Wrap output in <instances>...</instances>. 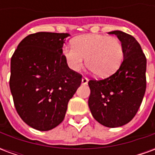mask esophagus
Listing matches in <instances>:
<instances>
[{"instance_id":"34e87169","label":"esophagus","mask_w":155,"mask_h":155,"mask_svg":"<svg viewBox=\"0 0 155 155\" xmlns=\"http://www.w3.org/2000/svg\"><path fill=\"white\" fill-rule=\"evenodd\" d=\"M88 81H89L88 78L83 77V78H82V81H81V82H82V84H87Z\"/></svg>"}]
</instances>
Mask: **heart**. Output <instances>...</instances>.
Returning a JSON list of instances; mask_svg holds the SVG:
<instances>
[{
  "label": "heart",
  "instance_id": "heart-1",
  "mask_svg": "<svg viewBox=\"0 0 155 155\" xmlns=\"http://www.w3.org/2000/svg\"><path fill=\"white\" fill-rule=\"evenodd\" d=\"M73 47L64 46L62 54L69 68L80 71L85 64L91 73L100 78L114 74L122 64L124 48L114 36L99 34L82 35L73 39Z\"/></svg>",
  "mask_w": 155,
  "mask_h": 155
}]
</instances>
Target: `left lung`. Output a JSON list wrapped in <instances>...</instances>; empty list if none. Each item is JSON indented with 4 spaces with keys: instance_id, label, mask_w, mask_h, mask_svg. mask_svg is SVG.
Returning <instances> with one entry per match:
<instances>
[{
    "instance_id": "8db88e82",
    "label": "left lung",
    "mask_w": 155,
    "mask_h": 155,
    "mask_svg": "<svg viewBox=\"0 0 155 155\" xmlns=\"http://www.w3.org/2000/svg\"><path fill=\"white\" fill-rule=\"evenodd\" d=\"M121 41L124 61L110 77L88 82V104L94 120L104 126L116 128L129 123L136 114L146 90V58L139 42L120 31L109 32Z\"/></svg>"
}]
</instances>
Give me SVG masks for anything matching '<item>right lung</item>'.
I'll use <instances>...</instances> for the list:
<instances>
[{
	"label": "right lung",
	"mask_w": 155,
	"mask_h": 155,
	"mask_svg": "<svg viewBox=\"0 0 155 155\" xmlns=\"http://www.w3.org/2000/svg\"><path fill=\"white\" fill-rule=\"evenodd\" d=\"M67 33L37 32L27 35L11 60L10 89L17 113L40 131L63 121L68 102L81 84L62 54Z\"/></svg>",
	"instance_id": "right-lung-1"
}]
</instances>
